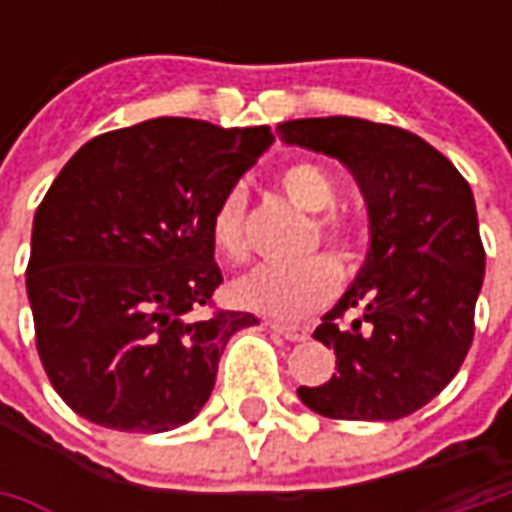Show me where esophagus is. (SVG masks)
Wrapping results in <instances>:
<instances>
[{
  "mask_svg": "<svg viewBox=\"0 0 512 512\" xmlns=\"http://www.w3.org/2000/svg\"><path fill=\"white\" fill-rule=\"evenodd\" d=\"M270 325V330H276V333H282L285 339H290V342H305V339H310V327L305 325H290V322H267Z\"/></svg>",
  "mask_w": 512,
  "mask_h": 512,
  "instance_id": "34e87169",
  "label": "esophagus"
}]
</instances>
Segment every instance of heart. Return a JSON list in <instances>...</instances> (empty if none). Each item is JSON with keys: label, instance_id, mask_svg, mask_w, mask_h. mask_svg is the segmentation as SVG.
<instances>
[{"label": "heart", "instance_id": "b5f03b06", "mask_svg": "<svg viewBox=\"0 0 512 512\" xmlns=\"http://www.w3.org/2000/svg\"><path fill=\"white\" fill-rule=\"evenodd\" d=\"M276 185L287 199L313 216L310 247L325 245L339 262H353L362 250L359 225L336 207L339 185L333 173L310 159H293L279 170ZM247 193L230 187L222 193L210 213V242L230 259L239 262L247 253L245 236ZM339 265L330 256H310L299 265H259L233 279L230 296L239 307L267 316H302L313 307L325 305L339 290Z\"/></svg>", "mask_w": 512, "mask_h": 512}]
</instances>
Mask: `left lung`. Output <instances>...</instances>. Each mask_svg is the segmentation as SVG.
<instances>
[{
    "mask_svg": "<svg viewBox=\"0 0 512 512\" xmlns=\"http://www.w3.org/2000/svg\"><path fill=\"white\" fill-rule=\"evenodd\" d=\"M276 133L353 170L370 216L362 270L313 330L333 347L336 373L299 387V399L344 422L410 416L442 393L473 344L484 279L473 190L447 156L404 128L325 116L282 122ZM347 309L360 310L350 326Z\"/></svg>",
    "mask_w": 512,
    "mask_h": 512,
    "instance_id": "1",
    "label": "left lung"
}]
</instances>
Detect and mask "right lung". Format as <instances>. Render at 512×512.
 <instances>
[{
	"instance_id": "1",
	"label": "right lung",
	"mask_w": 512,
	"mask_h": 512,
	"mask_svg": "<svg viewBox=\"0 0 512 512\" xmlns=\"http://www.w3.org/2000/svg\"><path fill=\"white\" fill-rule=\"evenodd\" d=\"M273 142L262 128L162 116L73 153L33 216L25 270L36 350L73 413L125 433L190 422L227 339L259 319L213 310L210 213Z\"/></svg>"
}]
</instances>
